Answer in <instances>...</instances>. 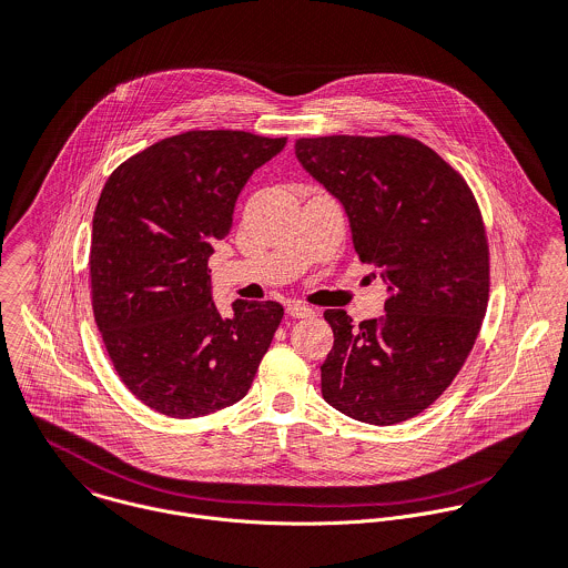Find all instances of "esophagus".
<instances>
[{
    "instance_id": "34e87169",
    "label": "esophagus",
    "mask_w": 568,
    "mask_h": 568,
    "mask_svg": "<svg viewBox=\"0 0 568 568\" xmlns=\"http://www.w3.org/2000/svg\"><path fill=\"white\" fill-rule=\"evenodd\" d=\"M286 313H288L291 317H295V320H304V317H315V311H313L311 306L302 304V302H293V304H288V306H286Z\"/></svg>"
}]
</instances>
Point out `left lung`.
Returning a JSON list of instances; mask_svg holds the SVG:
<instances>
[{
	"label": "left lung",
	"mask_w": 568,
	"mask_h": 568,
	"mask_svg": "<svg viewBox=\"0 0 568 568\" xmlns=\"http://www.w3.org/2000/svg\"><path fill=\"white\" fill-rule=\"evenodd\" d=\"M295 156L351 222L362 262L387 284L385 315L353 324L326 311L335 344L322 394L342 414L394 425L429 407L458 375L489 300V246L465 179L416 139H300Z\"/></svg>",
	"instance_id": "1"
}]
</instances>
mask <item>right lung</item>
Here are the masks:
<instances>
[{
  "label": "right lung",
  "mask_w": 568,
  "mask_h": 568,
  "mask_svg": "<svg viewBox=\"0 0 568 568\" xmlns=\"http://www.w3.org/2000/svg\"><path fill=\"white\" fill-rule=\"evenodd\" d=\"M286 139L195 130L163 139L108 179L92 220V308L125 387L148 407L195 418L237 403L284 317L277 302L211 297L213 242L229 235L251 174Z\"/></svg>",
  "instance_id": "1"
}]
</instances>
